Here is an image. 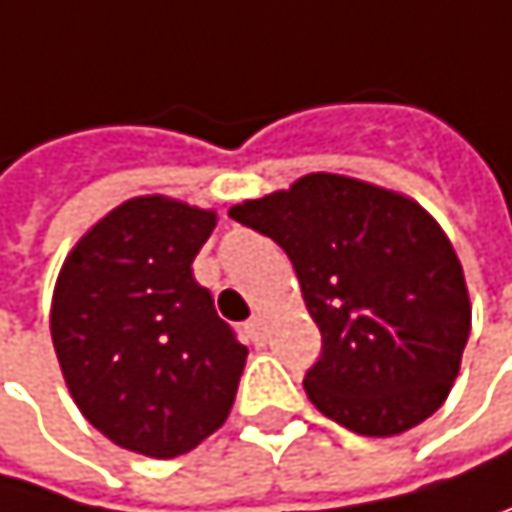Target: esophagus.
Segmentation results:
<instances>
[{
    "mask_svg": "<svg viewBox=\"0 0 512 512\" xmlns=\"http://www.w3.org/2000/svg\"><path fill=\"white\" fill-rule=\"evenodd\" d=\"M248 337L254 343H264L267 340V321H264V315H251V321H248Z\"/></svg>",
    "mask_w": 512,
    "mask_h": 512,
    "instance_id": "obj_1",
    "label": "esophagus"
}]
</instances>
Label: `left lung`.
Segmentation results:
<instances>
[{
  "label": "left lung",
  "instance_id": "obj_1",
  "mask_svg": "<svg viewBox=\"0 0 512 512\" xmlns=\"http://www.w3.org/2000/svg\"><path fill=\"white\" fill-rule=\"evenodd\" d=\"M230 218L276 239L321 331L312 407L364 437L434 416L470 337V294L446 230L413 197L337 172L242 200Z\"/></svg>",
  "mask_w": 512,
  "mask_h": 512
}]
</instances>
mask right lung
Listing matches in <instances>:
<instances>
[{
	"instance_id": "add662e5",
	"label": "right lung",
	"mask_w": 512,
	"mask_h": 512,
	"mask_svg": "<svg viewBox=\"0 0 512 512\" xmlns=\"http://www.w3.org/2000/svg\"><path fill=\"white\" fill-rule=\"evenodd\" d=\"M215 209L130 197L72 245L51 300V340L81 416L115 446L175 458L215 434L248 349L194 279Z\"/></svg>"
}]
</instances>
